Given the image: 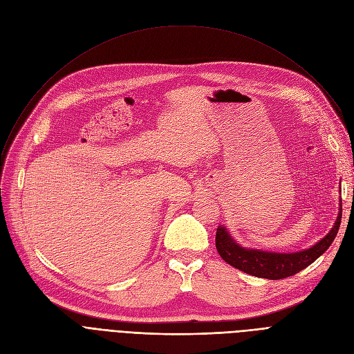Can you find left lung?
Wrapping results in <instances>:
<instances>
[{"mask_svg":"<svg viewBox=\"0 0 354 354\" xmlns=\"http://www.w3.org/2000/svg\"><path fill=\"white\" fill-rule=\"evenodd\" d=\"M340 222L342 203L337 219L334 222L330 232L311 248L299 252L284 254L244 248L235 243V239L231 236L224 225H219L216 230L215 245L221 258L230 266L254 277L268 278V280H281V278H287L300 272L301 270L313 264L320 255H323L331 245L334 238H336L340 228Z\"/></svg>","mask_w":354,"mask_h":354,"instance_id":"8db88e82","label":"left lung"}]
</instances>
